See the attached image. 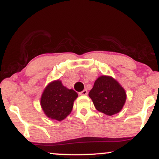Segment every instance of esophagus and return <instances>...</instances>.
Segmentation results:
<instances>
[{
	"label": "esophagus",
	"instance_id": "obj_1",
	"mask_svg": "<svg viewBox=\"0 0 159 159\" xmlns=\"http://www.w3.org/2000/svg\"><path fill=\"white\" fill-rule=\"evenodd\" d=\"M79 94L81 95V96H86V95L87 94V90H84L83 91H81V92H80Z\"/></svg>",
	"mask_w": 159,
	"mask_h": 159
}]
</instances>
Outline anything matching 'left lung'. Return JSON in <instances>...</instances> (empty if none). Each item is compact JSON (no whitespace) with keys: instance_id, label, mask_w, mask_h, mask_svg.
<instances>
[{"instance_id":"8db88e82","label":"left lung","mask_w":159,"mask_h":159,"mask_svg":"<svg viewBox=\"0 0 159 159\" xmlns=\"http://www.w3.org/2000/svg\"><path fill=\"white\" fill-rule=\"evenodd\" d=\"M89 96L96 110L107 116L119 113L126 100V93L119 82L111 76L104 75L95 81Z\"/></svg>"}]
</instances>
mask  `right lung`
Returning a JSON list of instances; mask_svg holds the SVG:
<instances>
[{
    "label": "right lung",
    "instance_id": "add662e5",
    "mask_svg": "<svg viewBox=\"0 0 159 159\" xmlns=\"http://www.w3.org/2000/svg\"><path fill=\"white\" fill-rule=\"evenodd\" d=\"M78 93L64 87L61 80H55L45 87L40 98V105L49 119L62 121L72 112Z\"/></svg>",
    "mask_w": 159,
    "mask_h": 159
}]
</instances>
